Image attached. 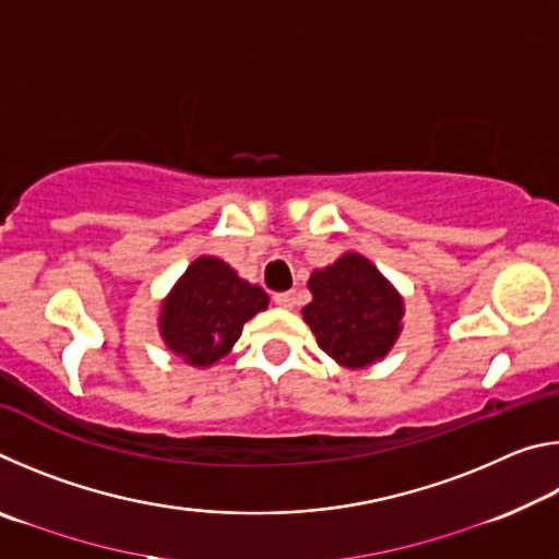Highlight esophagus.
I'll use <instances>...</instances> for the list:
<instances>
[{"label":"esophagus","instance_id":"34e87169","mask_svg":"<svg viewBox=\"0 0 559 559\" xmlns=\"http://www.w3.org/2000/svg\"><path fill=\"white\" fill-rule=\"evenodd\" d=\"M273 302H276L278 308H286V310H290L293 306H296V296H293V293H276V296H273Z\"/></svg>","mask_w":559,"mask_h":559}]
</instances>
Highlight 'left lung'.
Returning a JSON list of instances; mask_svg holds the SVG:
<instances>
[{"label":"left lung","instance_id":"obj_1","mask_svg":"<svg viewBox=\"0 0 559 559\" xmlns=\"http://www.w3.org/2000/svg\"><path fill=\"white\" fill-rule=\"evenodd\" d=\"M308 288L313 300L302 318L337 365L362 370L390 353L402 333L404 302L374 263L345 253L333 266L313 271Z\"/></svg>","mask_w":559,"mask_h":559}]
</instances>
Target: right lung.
<instances>
[{
  "instance_id": "1",
  "label": "right lung",
  "mask_w": 559,
  "mask_h": 559,
  "mask_svg": "<svg viewBox=\"0 0 559 559\" xmlns=\"http://www.w3.org/2000/svg\"><path fill=\"white\" fill-rule=\"evenodd\" d=\"M263 288L236 276L214 257L189 263L159 310V335L173 353L192 367H210L241 337L246 320L266 310Z\"/></svg>"
}]
</instances>
